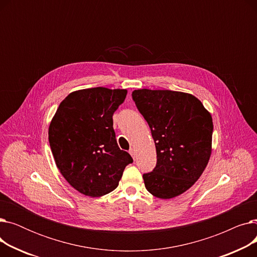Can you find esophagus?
Instances as JSON below:
<instances>
[{
  "label": "esophagus",
  "mask_w": 257,
  "mask_h": 257,
  "mask_svg": "<svg viewBox=\"0 0 257 257\" xmlns=\"http://www.w3.org/2000/svg\"><path fill=\"white\" fill-rule=\"evenodd\" d=\"M129 153H130V155H131L133 158H136V156H137V151H136V149H134V148H130Z\"/></svg>",
  "instance_id": "obj_1"
}]
</instances>
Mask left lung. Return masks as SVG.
Wrapping results in <instances>:
<instances>
[{
  "label": "left lung",
  "mask_w": 257,
  "mask_h": 257,
  "mask_svg": "<svg viewBox=\"0 0 257 257\" xmlns=\"http://www.w3.org/2000/svg\"><path fill=\"white\" fill-rule=\"evenodd\" d=\"M132 99L155 142L157 163L143 175L147 191L171 199L187 191L205 170L211 154L212 118L193 94L138 89Z\"/></svg>",
  "instance_id": "8db88e82"
}]
</instances>
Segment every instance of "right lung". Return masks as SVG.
<instances>
[{
	"label": "right lung",
	"mask_w": 257,
	"mask_h": 257,
	"mask_svg": "<svg viewBox=\"0 0 257 257\" xmlns=\"http://www.w3.org/2000/svg\"><path fill=\"white\" fill-rule=\"evenodd\" d=\"M126 89L93 87L70 93L49 127V143L62 176L79 193L101 197L117 187L133 163L120 150L112 115L124 102Z\"/></svg>",
	"instance_id": "add662e5"
}]
</instances>
